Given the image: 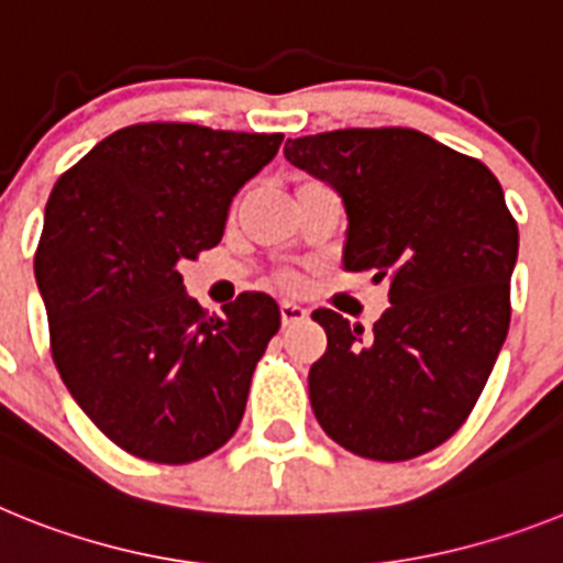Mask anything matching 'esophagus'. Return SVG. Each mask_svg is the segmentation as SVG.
Returning <instances> with one entry per match:
<instances>
[{
    "instance_id": "obj_1",
    "label": "esophagus",
    "mask_w": 563,
    "mask_h": 563,
    "mask_svg": "<svg viewBox=\"0 0 563 563\" xmlns=\"http://www.w3.org/2000/svg\"><path fill=\"white\" fill-rule=\"evenodd\" d=\"M307 316H310V312H307L301 305H292V301H282V324H285V327L301 324V321H307Z\"/></svg>"
}]
</instances>
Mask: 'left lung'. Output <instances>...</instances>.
I'll use <instances>...</instances> for the list:
<instances>
[{"instance_id": "obj_1", "label": "left lung", "mask_w": 563, "mask_h": 563, "mask_svg": "<svg viewBox=\"0 0 563 563\" xmlns=\"http://www.w3.org/2000/svg\"><path fill=\"white\" fill-rule=\"evenodd\" d=\"M346 208L343 267L389 278L372 335L316 310L327 352L310 369L321 429L366 460L449 440L485 389L510 327L519 228L485 163L417 129H338L285 143Z\"/></svg>"}]
</instances>
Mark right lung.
<instances>
[{
  "instance_id": "right-lung-1",
  "label": "right lung",
  "mask_w": 563,
  "mask_h": 563,
  "mask_svg": "<svg viewBox=\"0 0 563 563\" xmlns=\"http://www.w3.org/2000/svg\"><path fill=\"white\" fill-rule=\"evenodd\" d=\"M285 134L134 123L58 177L36 285L73 400L129 454L186 465L225 445L282 312L242 292L208 316L180 265L220 245L228 208Z\"/></svg>"
}]
</instances>
